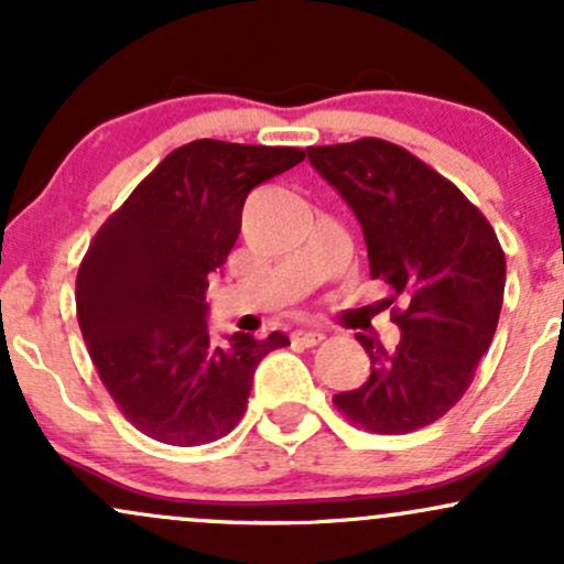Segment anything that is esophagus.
Returning a JSON list of instances; mask_svg holds the SVG:
<instances>
[{"label": "esophagus", "mask_w": 564, "mask_h": 564, "mask_svg": "<svg viewBox=\"0 0 564 564\" xmlns=\"http://www.w3.org/2000/svg\"><path fill=\"white\" fill-rule=\"evenodd\" d=\"M291 341H294V345H302V347H315L323 341V334L313 332V328H300V332L291 334Z\"/></svg>", "instance_id": "34e87169"}]
</instances>
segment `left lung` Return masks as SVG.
<instances>
[{"mask_svg":"<svg viewBox=\"0 0 564 564\" xmlns=\"http://www.w3.org/2000/svg\"><path fill=\"white\" fill-rule=\"evenodd\" d=\"M310 164L352 206L371 278L398 323V347L358 334L371 358L364 387L334 394L347 422L373 435L435 424L475 379L501 315L507 260L494 225L405 148L379 138L307 148ZM404 307H397V300Z\"/></svg>","mask_w":564,"mask_h":564,"instance_id":"left-lung-1","label":"left lung"}]
</instances>
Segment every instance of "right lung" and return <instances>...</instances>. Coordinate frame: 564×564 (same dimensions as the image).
<instances>
[{
  "label": "right lung",
  "instance_id": "right-lung-1",
  "mask_svg": "<svg viewBox=\"0 0 564 564\" xmlns=\"http://www.w3.org/2000/svg\"><path fill=\"white\" fill-rule=\"evenodd\" d=\"M302 148L193 140L174 148L95 238L76 275V318L116 408L142 435L204 445L241 422L254 368L286 334L206 332L209 275L241 232L243 200Z\"/></svg>",
  "mask_w": 564,
  "mask_h": 564
}]
</instances>
